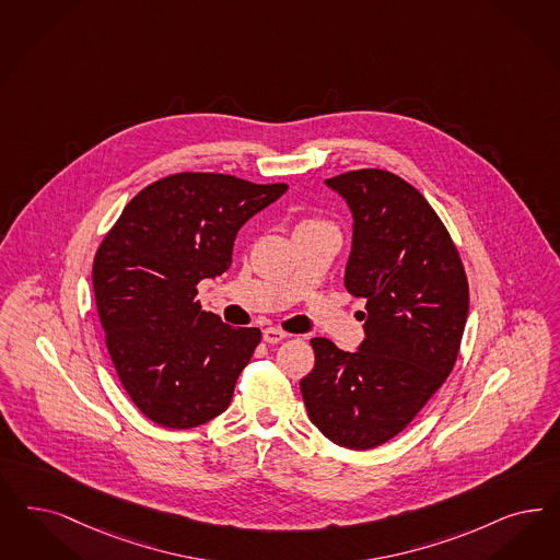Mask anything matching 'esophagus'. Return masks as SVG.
<instances>
[{
  "instance_id": "1",
  "label": "esophagus",
  "mask_w": 560,
  "mask_h": 560,
  "mask_svg": "<svg viewBox=\"0 0 560 560\" xmlns=\"http://www.w3.org/2000/svg\"><path fill=\"white\" fill-rule=\"evenodd\" d=\"M288 337V332H283V330H279V328H265L262 330V339H265V343H269V346H275V343H279V341H283Z\"/></svg>"
}]
</instances>
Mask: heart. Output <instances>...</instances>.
Segmentation results:
<instances>
[{
	"label": "heart",
	"mask_w": 560,
	"mask_h": 560,
	"mask_svg": "<svg viewBox=\"0 0 560 560\" xmlns=\"http://www.w3.org/2000/svg\"><path fill=\"white\" fill-rule=\"evenodd\" d=\"M320 225H328V223L327 221H323V219H318V217H304V219L298 223L295 232H300V230H312V228H320Z\"/></svg>",
	"instance_id": "heart-1"
}]
</instances>
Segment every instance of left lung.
Wrapping results in <instances>:
<instances>
[{"label": "left lung", "mask_w": 560, "mask_h": 560, "mask_svg": "<svg viewBox=\"0 0 560 560\" xmlns=\"http://www.w3.org/2000/svg\"><path fill=\"white\" fill-rule=\"evenodd\" d=\"M325 184L353 217L346 288L366 298V339L353 353L312 339L316 364L300 388L328 441L366 451L397 436L451 374L469 288L443 221L406 179L358 170Z\"/></svg>", "instance_id": "left-lung-1"}]
</instances>
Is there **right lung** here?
Segmentation results:
<instances>
[{
  "label": "right lung",
  "instance_id": "right-lung-1",
  "mask_svg": "<svg viewBox=\"0 0 560 560\" xmlns=\"http://www.w3.org/2000/svg\"><path fill=\"white\" fill-rule=\"evenodd\" d=\"M285 190L233 175H167L136 194L101 242L93 290L107 351L154 424L186 430L230 406L260 330L205 312L196 285L232 267L240 228Z\"/></svg>",
  "mask_w": 560,
  "mask_h": 560
}]
</instances>
